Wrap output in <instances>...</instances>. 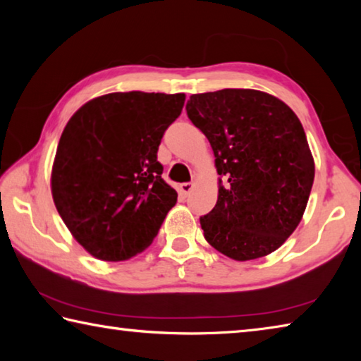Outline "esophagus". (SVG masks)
<instances>
[{"label": "esophagus", "instance_id": "obj_1", "mask_svg": "<svg viewBox=\"0 0 361 361\" xmlns=\"http://www.w3.org/2000/svg\"><path fill=\"white\" fill-rule=\"evenodd\" d=\"M192 189H194V183H191V181L181 183V185H180V191H181V194H185V195H188L189 192H191Z\"/></svg>", "mask_w": 361, "mask_h": 361}]
</instances>
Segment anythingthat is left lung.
<instances>
[{
	"instance_id": "8db88e82",
	"label": "left lung",
	"mask_w": 361,
	"mask_h": 361,
	"mask_svg": "<svg viewBox=\"0 0 361 361\" xmlns=\"http://www.w3.org/2000/svg\"><path fill=\"white\" fill-rule=\"evenodd\" d=\"M188 118L209 138L219 178L205 240L235 261L276 252L302 218L315 167L301 121L276 97L253 89L195 94Z\"/></svg>"
}]
</instances>
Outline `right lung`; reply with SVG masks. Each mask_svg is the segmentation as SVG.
<instances>
[{"instance_id":"right-lung-1","label":"right lung","mask_w":361,"mask_h":361,"mask_svg":"<svg viewBox=\"0 0 361 361\" xmlns=\"http://www.w3.org/2000/svg\"><path fill=\"white\" fill-rule=\"evenodd\" d=\"M185 99L137 90L102 95L63 129L52 167L54 204L95 258L126 261L142 253L176 204L157 149Z\"/></svg>"}]
</instances>
